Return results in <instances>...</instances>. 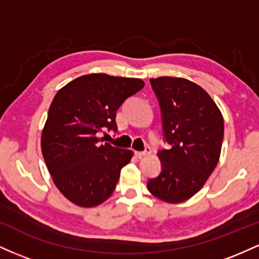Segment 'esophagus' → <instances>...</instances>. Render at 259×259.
<instances>
[{
    "mask_svg": "<svg viewBox=\"0 0 259 259\" xmlns=\"http://www.w3.org/2000/svg\"><path fill=\"white\" fill-rule=\"evenodd\" d=\"M135 154L139 157V158H142V157L151 154V148L150 147H146V150H145V151H136Z\"/></svg>",
    "mask_w": 259,
    "mask_h": 259,
    "instance_id": "esophagus-1",
    "label": "esophagus"
}]
</instances>
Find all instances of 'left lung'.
I'll return each mask as SVG.
<instances>
[{
    "label": "left lung",
    "mask_w": 259,
    "mask_h": 259,
    "mask_svg": "<svg viewBox=\"0 0 259 259\" xmlns=\"http://www.w3.org/2000/svg\"><path fill=\"white\" fill-rule=\"evenodd\" d=\"M162 112L169 150L157 153L160 174L147 183L154 197L180 203L203 187L221 157L224 119L200 85L184 78L150 79Z\"/></svg>",
    "instance_id": "obj_1"
}]
</instances>
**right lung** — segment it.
<instances>
[{
    "label": "right lung",
    "mask_w": 259,
    "mask_h": 259,
    "mask_svg": "<svg viewBox=\"0 0 259 259\" xmlns=\"http://www.w3.org/2000/svg\"><path fill=\"white\" fill-rule=\"evenodd\" d=\"M145 82L95 73L59 89L41 134V151L53 183L79 207H96L111 197L133 151L101 144L97 134L117 130V109Z\"/></svg>",
    "instance_id": "right-lung-1"
}]
</instances>
